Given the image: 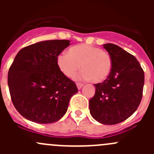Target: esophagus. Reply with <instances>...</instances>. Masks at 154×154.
Returning <instances> with one entry per match:
<instances>
[{
  "label": "esophagus",
  "mask_w": 154,
  "mask_h": 154,
  "mask_svg": "<svg viewBox=\"0 0 154 154\" xmlns=\"http://www.w3.org/2000/svg\"><path fill=\"white\" fill-rule=\"evenodd\" d=\"M77 86L78 89H80V88L83 86V83H77Z\"/></svg>",
  "instance_id": "esophagus-1"
}]
</instances>
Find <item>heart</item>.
<instances>
[{
  "label": "heart",
  "mask_w": 154,
  "mask_h": 154,
  "mask_svg": "<svg viewBox=\"0 0 154 154\" xmlns=\"http://www.w3.org/2000/svg\"><path fill=\"white\" fill-rule=\"evenodd\" d=\"M57 66L64 75L69 78L75 76L81 65L82 70L77 80H91L101 83L106 80L112 68V61L108 53L100 48L86 44L71 47L67 53L57 57Z\"/></svg>",
  "instance_id": "heart-1"
}]
</instances>
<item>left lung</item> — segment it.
I'll list each match as a JSON object with an SVG mask.
<instances>
[{
    "label": "left lung",
    "mask_w": 154,
    "mask_h": 154,
    "mask_svg": "<svg viewBox=\"0 0 154 154\" xmlns=\"http://www.w3.org/2000/svg\"><path fill=\"white\" fill-rule=\"evenodd\" d=\"M112 61L109 77L94 84L95 94L89 100L90 114L103 125L121 123L140 104L144 83V71L136 57L114 44L103 45Z\"/></svg>",
    "instance_id": "obj_1"
}]
</instances>
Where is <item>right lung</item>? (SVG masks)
Instances as JSON below:
<instances>
[{
    "label": "right lung",
    "mask_w": 154,
    "mask_h": 154,
    "mask_svg": "<svg viewBox=\"0 0 154 154\" xmlns=\"http://www.w3.org/2000/svg\"><path fill=\"white\" fill-rule=\"evenodd\" d=\"M70 45L69 40H47L22 48L8 72L12 103L27 120L51 124L67 112L76 84L57 66V57Z\"/></svg>",
    "instance_id": "obj_1"
}]
</instances>
